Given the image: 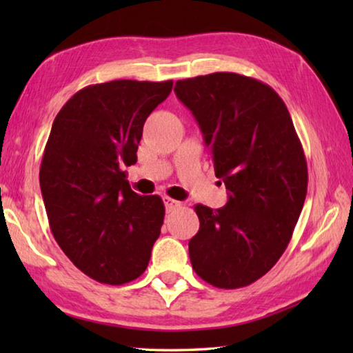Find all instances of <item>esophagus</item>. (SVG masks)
Returning a JSON list of instances; mask_svg holds the SVG:
<instances>
[{"mask_svg":"<svg viewBox=\"0 0 353 353\" xmlns=\"http://www.w3.org/2000/svg\"><path fill=\"white\" fill-rule=\"evenodd\" d=\"M163 202H165L166 212H172V210H176V208L181 207V202L171 199V198H163Z\"/></svg>","mask_w":353,"mask_h":353,"instance_id":"obj_1","label":"esophagus"}]
</instances>
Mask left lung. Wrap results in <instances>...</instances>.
I'll return each mask as SVG.
<instances>
[{
	"label": "left lung",
	"instance_id": "8db88e82",
	"mask_svg": "<svg viewBox=\"0 0 353 353\" xmlns=\"http://www.w3.org/2000/svg\"><path fill=\"white\" fill-rule=\"evenodd\" d=\"M174 92L229 191L224 207H194L191 266L216 288L248 286L279 261L302 212L308 171L301 140L282 98L254 77L212 73L177 81Z\"/></svg>",
	"mask_w": 353,
	"mask_h": 353
}]
</instances>
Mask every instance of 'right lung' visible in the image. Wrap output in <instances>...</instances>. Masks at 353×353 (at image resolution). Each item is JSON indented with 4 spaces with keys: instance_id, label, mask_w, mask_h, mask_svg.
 Segmentation results:
<instances>
[{
    "instance_id": "add662e5",
    "label": "right lung",
    "mask_w": 353,
    "mask_h": 353,
    "mask_svg": "<svg viewBox=\"0 0 353 353\" xmlns=\"http://www.w3.org/2000/svg\"><path fill=\"white\" fill-rule=\"evenodd\" d=\"M172 81H110L73 94L52 123L40 188L52 235L85 276L129 283L148 268L165 207L130 190L123 166L137 162L143 124Z\"/></svg>"
}]
</instances>
